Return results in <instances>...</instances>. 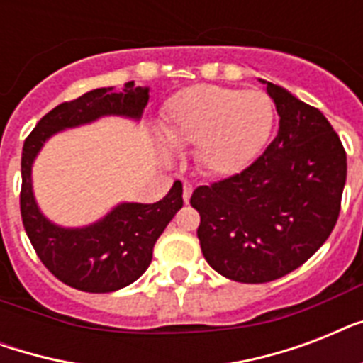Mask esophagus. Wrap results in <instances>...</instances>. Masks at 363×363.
I'll use <instances>...</instances> for the list:
<instances>
[{
  "mask_svg": "<svg viewBox=\"0 0 363 363\" xmlns=\"http://www.w3.org/2000/svg\"><path fill=\"white\" fill-rule=\"evenodd\" d=\"M192 184L190 182H184L182 184V199H184V203H188L190 201V196H192Z\"/></svg>",
  "mask_w": 363,
  "mask_h": 363,
  "instance_id": "34e87169",
  "label": "esophagus"
}]
</instances>
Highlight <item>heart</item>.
Wrapping results in <instances>:
<instances>
[{
    "mask_svg": "<svg viewBox=\"0 0 363 363\" xmlns=\"http://www.w3.org/2000/svg\"><path fill=\"white\" fill-rule=\"evenodd\" d=\"M275 111L262 90L196 84L165 107L171 145H199V164L216 177L235 175L258 158L273 130Z\"/></svg>",
    "mask_w": 363,
    "mask_h": 363,
    "instance_id": "b5f03b06",
    "label": "heart"
}]
</instances>
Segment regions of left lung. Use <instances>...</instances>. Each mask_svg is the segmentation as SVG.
I'll use <instances>...</instances> for the list:
<instances>
[{
    "label": "left lung",
    "instance_id": "obj_1",
    "mask_svg": "<svg viewBox=\"0 0 363 363\" xmlns=\"http://www.w3.org/2000/svg\"><path fill=\"white\" fill-rule=\"evenodd\" d=\"M267 94L281 116L275 139L241 173L190 198L207 264L247 284L288 275L324 245L347 181V152L326 116L273 82Z\"/></svg>",
    "mask_w": 363,
    "mask_h": 363
}]
</instances>
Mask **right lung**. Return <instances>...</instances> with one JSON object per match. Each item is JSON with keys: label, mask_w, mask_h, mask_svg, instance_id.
Masks as SVG:
<instances>
[{"label": "right lung", "mask_w": 363, "mask_h": 363, "mask_svg": "<svg viewBox=\"0 0 363 363\" xmlns=\"http://www.w3.org/2000/svg\"><path fill=\"white\" fill-rule=\"evenodd\" d=\"M148 101V88L125 82L122 92L98 88L64 101L37 122L22 148V224L43 265L71 288L92 294L121 290L147 271L154 245L182 207V184L175 181L156 203H122L104 220L82 230H64L39 213L31 192V164L43 143L56 131L86 124L104 115L139 118Z\"/></svg>", "instance_id": "obj_1"}]
</instances>
